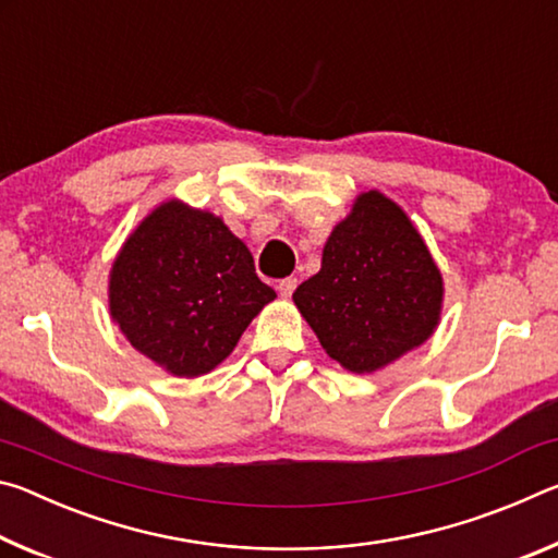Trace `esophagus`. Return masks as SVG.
<instances>
[{
  "mask_svg": "<svg viewBox=\"0 0 558 558\" xmlns=\"http://www.w3.org/2000/svg\"><path fill=\"white\" fill-rule=\"evenodd\" d=\"M295 288H298V278H286V280L278 282L280 298H286V300L292 295V292H295Z\"/></svg>",
  "mask_w": 558,
  "mask_h": 558,
  "instance_id": "34e87169",
  "label": "esophagus"
}]
</instances>
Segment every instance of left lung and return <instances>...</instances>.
<instances>
[{"instance_id": "8db88e82", "label": "left lung", "mask_w": 558, "mask_h": 558, "mask_svg": "<svg viewBox=\"0 0 558 558\" xmlns=\"http://www.w3.org/2000/svg\"><path fill=\"white\" fill-rule=\"evenodd\" d=\"M442 276L399 204L362 192L323 248V268L292 300L325 352L374 374L421 347L440 325Z\"/></svg>"}]
</instances>
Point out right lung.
Masks as SVG:
<instances>
[{
    "label": "right lung",
    "mask_w": 558,
    "mask_h": 558,
    "mask_svg": "<svg viewBox=\"0 0 558 558\" xmlns=\"http://www.w3.org/2000/svg\"><path fill=\"white\" fill-rule=\"evenodd\" d=\"M276 290L223 219L182 199L155 206L112 260V323L140 354L179 379L209 374Z\"/></svg>",
    "instance_id": "1"
}]
</instances>
